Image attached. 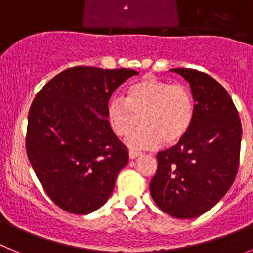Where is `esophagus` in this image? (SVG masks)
<instances>
[{"instance_id": "1", "label": "esophagus", "mask_w": 253, "mask_h": 253, "mask_svg": "<svg viewBox=\"0 0 253 253\" xmlns=\"http://www.w3.org/2000/svg\"><path fill=\"white\" fill-rule=\"evenodd\" d=\"M140 152H137V151H129V158H130V160H134V158H137V157H139L140 156Z\"/></svg>"}]
</instances>
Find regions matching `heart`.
I'll return each mask as SVG.
<instances>
[{
	"label": "heart",
	"mask_w": 253,
	"mask_h": 253,
	"mask_svg": "<svg viewBox=\"0 0 253 253\" xmlns=\"http://www.w3.org/2000/svg\"><path fill=\"white\" fill-rule=\"evenodd\" d=\"M195 118V100L185 84H172L153 76L134 82L125 91V99L113 97L107 105V120L114 133L129 138L133 148L148 149L163 140L173 146L187 135Z\"/></svg>",
	"instance_id": "1"
}]
</instances>
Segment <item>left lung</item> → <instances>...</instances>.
<instances>
[{
    "mask_svg": "<svg viewBox=\"0 0 253 253\" xmlns=\"http://www.w3.org/2000/svg\"><path fill=\"white\" fill-rule=\"evenodd\" d=\"M195 100L193 126L176 146L158 152L149 190L154 203L177 219L202 215L225 195L240 166L242 125L231 96L209 75L173 68Z\"/></svg>",
    "mask_w": 253,
    "mask_h": 253,
    "instance_id": "obj_1",
    "label": "left lung"
}]
</instances>
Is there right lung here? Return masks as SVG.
<instances>
[{
	"mask_svg": "<svg viewBox=\"0 0 253 253\" xmlns=\"http://www.w3.org/2000/svg\"><path fill=\"white\" fill-rule=\"evenodd\" d=\"M137 71L77 66L37 93L28 116L26 153L49 198L72 214H88L110 198L128 149L107 120L114 91Z\"/></svg>",
	"mask_w": 253,
	"mask_h": 253,
	"instance_id": "add662e5",
	"label": "right lung"
}]
</instances>
